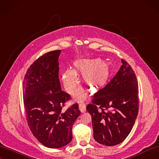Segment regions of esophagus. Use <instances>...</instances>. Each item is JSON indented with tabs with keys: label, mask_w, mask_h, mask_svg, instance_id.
Instances as JSON below:
<instances>
[{
	"label": "esophagus",
	"mask_w": 159,
	"mask_h": 159,
	"mask_svg": "<svg viewBox=\"0 0 159 159\" xmlns=\"http://www.w3.org/2000/svg\"><path fill=\"white\" fill-rule=\"evenodd\" d=\"M79 109L80 110V111L82 112V113H84V112L86 111V104H85V103H84V102L80 103V104H79Z\"/></svg>",
	"instance_id": "esophagus-1"
}]
</instances>
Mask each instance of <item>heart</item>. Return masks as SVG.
I'll use <instances>...</instances> for the list:
<instances>
[{"label": "heart", "mask_w": 159, "mask_h": 159, "mask_svg": "<svg viewBox=\"0 0 159 159\" xmlns=\"http://www.w3.org/2000/svg\"><path fill=\"white\" fill-rule=\"evenodd\" d=\"M75 71L66 70L62 74V80L66 90L73 94L78 86L77 73L83 74V79L93 90H97L101 88L107 82L110 74L109 65L98 60H82L75 63ZM77 100L84 98V94L82 91H79L75 95Z\"/></svg>", "instance_id": "1"}]
</instances>
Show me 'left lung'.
<instances>
[{
	"mask_svg": "<svg viewBox=\"0 0 159 159\" xmlns=\"http://www.w3.org/2000/svg\"><path fill=\"white\" fill-rule=\"evenodd\" d=\"M113 78L92 96L86 110L91 115L94 138L108 146L124 141L131 131L139 109L138 84L127 62Z\"/></svg>",
	"mask_w": 159,
	"mask_h": 159,
	"instance_id": "obj_1",
	"label": "left lung"
}]
</instances>
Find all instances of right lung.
<instances>
[{
	"instance_id": "obj_1",
	"label": "right lung",
	"mask_w": 159,
	"mask_h": 159,
	"mask_svg": "<svg viewBox=\"0 0 159 159\" xmlns=\"http://www.w3.org/2000/svg\"><path fill=\"white\" fill-rule=\"evenodd\" d=\"M61 50L48 52L30 65L23 85L26 121L42 145L50 148L66 146L72 140V126L81 112L78 104L63 109L71 99L61 90L59 78Z\"/></svg>"
}]
</instances>
